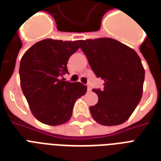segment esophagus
Here are the masks:
<instances>
[{
	"label": "esophagus",
	"mask_w": 161,
	"mask_h": 161,
	"mask_svg": "<svg viewBox=\"0 0 161 161\" xmlns=\"http://www.w3.org/2000/svg\"><path fill=\"white\" fill-rule=\"evenodd\" d=\"M87 88H88V91L92 90V88H91V87H90V85H89V84H88V85H87Z\"/></svg>",
	"instance_id": "esophagus-1"
}]
</instances>
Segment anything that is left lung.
<instances>
[{
	"label": "left lung",
	"instance_id": "8db88e82",
	"mask_svg": "<svg viewBox=\"0 0 161 161\" xmlns=\"http://www.w3.org/2000/svg\"><path fill=\"white\" fill-rule=\"evenodd\" d=\"M92 70L104 81L103 89H93L98 103L89 108L102 125H121L130 117L143 94L145 69L137 53L112 38L80 40Z\"/></svg>",
	"mask_w": 161,
	"mask_h": 161
}]
</instances>
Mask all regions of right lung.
<instances>
[{
	"label": "right lung",
	"instance_id": "right-lung-1",
	"mask_svg": "<svg viewBox=\"0 0 161 161\" xmlns=\"http://www.w3.org/2000/svg\"><path fill=\"white\" fill-rule=\"evenodd\" d=\"M79 47V41L44 39L21 58V90L34 117L42 124L56 126L68 122L76 100L87 92L83 83L61 79L68 73V59Z\"/></svg>",
	"mask_w": 161,
	"mask_h": 161
}]
</instances>
